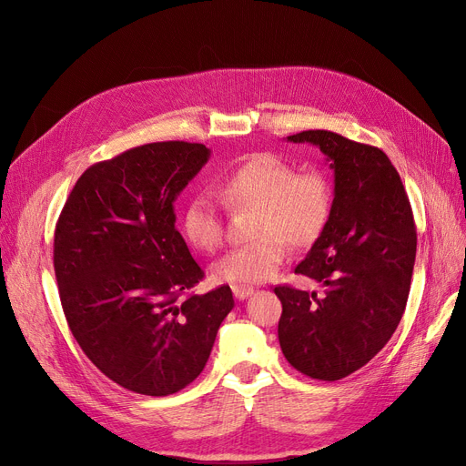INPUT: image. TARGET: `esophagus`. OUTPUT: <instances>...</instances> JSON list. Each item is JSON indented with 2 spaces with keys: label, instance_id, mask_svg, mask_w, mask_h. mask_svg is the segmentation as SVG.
Listing matches in <instances>:
<instances>
[{
  "label": "esophagus",
  "instance_id": "1",
  "mask_svg": "<svg viewBox=\"0 0 466 466\" xmlns=\"http://www.w3.org/2000/svg\"><path fill=\"white\" fill-rule=\"evenodd\" d=\"M232 292H234V297L238 300H246V299H249L253 295L255 289L253 287H246V285H234Z\"/></svg>",
  "mask_w": 466,
  "mask_h": 466
}]
</instances>
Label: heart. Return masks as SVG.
I'll list each match as a JSON object with an SVG mask.
<instances>
[{"label": "heart", "instance_id": "obj_1", "mask_svg": "<svg viewBox=\"0 0 466 466\" xmlns=\"http://www.w3.org/2000/svg\"><path fill=\"white\" fill-rule=\"evenodd\" d=\"M227 208H255L253 241L234 248L211 266L215 281L251 285L270 279L287 257V241L306 248L323 234L334 204V190L319 169L299 171L272 153H257L234 167L218 185ZM181 228L192 248L213 253L225 236L223 215L209 194H198L181 215Z\"/></svg>", "mask_w": 466, "mask_h": 466}]
</instances>
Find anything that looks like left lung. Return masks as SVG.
Returning <instances> with one entry per match:
<instances>
[{"label":"left lung","mask_w":466,"mask_h":466,"mask_svg":"<svg viewBox=\"0 0 466 466\" xmlns=\"http://www.w3.org/2000/svg\"><path fill=\"white\" fill-rule=\"evenodd\" d=\"M313 143L334 169L329 225L295 274L323 295L278 285L279 346L290 366L336 381L362 369L397 330L408 302L418 234L408 194L387 155L329 130L289 136Z\"/></svg>","instance_id":"left-lung-1"}]
</instances>
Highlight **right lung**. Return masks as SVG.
<instances>
[{
    "mask_svg": "<svg viewBox=\"0 0 466 466\" xmlns=\"http://www.w3.org/2000/svg\"><path fill=\"white\" fill-rule=\"evenodd\" d=\"M209 158L202 143L158 141L90 166L55 230V274L69 330L109 380L147 397L200 376L228 285L190 289L204 270L176 228V200Z\"/></svg>",
    "mask_w": 466,
    "mask_h": 466,
    "instance_id": "right-lung-1",
    "label": "right lung"
}]
</instances>
